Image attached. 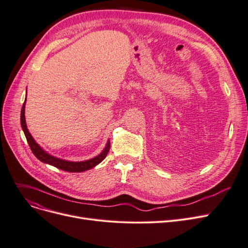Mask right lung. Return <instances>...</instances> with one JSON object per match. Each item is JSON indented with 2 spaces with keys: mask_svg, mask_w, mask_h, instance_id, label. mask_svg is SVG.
<instances>
[{
  "mask_svg": "<svg viewBox=\"0 0 248 248\" xmlns=\"http://www.w3.org/2000/svg\"><path fill=\"white\" fill-rule=\"evenodd\" d=\"M25 102L26 99L23 103L22 106V109H21V117H20V121H21V126H22V130L24 132V135L26 137L27 140V143L32 151V153L34 154V156L40 160L41 162L49 164L55 166L61 170L63 171H68V172H82V171H86V170H89L93 167H95L96 165H98L101 161L107 156V153H108L109 148H110V142L109 140L107 141V144L104 148V150L102 152L98 155L96 156L92 159L89 160H86V161H81V162H72V161H67V160H62L57 157H53L51 155H49L48 153H46V151L42 149L35 141L34 139L32 138L31 134L28 132V128L26 125V121H25Z\"/></svg>",
  "mask_w": 248,
  "mask_h": 248,
  "instance_id": "obj_1",
  "label": "right lung"
}]
</instances>
